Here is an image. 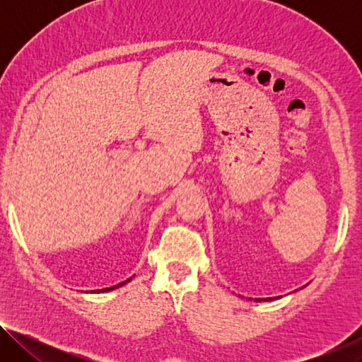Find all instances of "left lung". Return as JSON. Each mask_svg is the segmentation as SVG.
I'll return each instance as SVG.
<instances>
[{"mask_svg": "<svg viewBox=\"0 0 362 362\" xmlns=\"http://www.w3.org/2000/svg\"><path fill=\"white\" fill-rule=\"evenodd\" d=\"M255 300H260V298H255ZM265 300H272V298H265Z\"/></svg>", "mask_w": 362, "mask_h": 362, "instance_id": "1", "label": "left lung"}]
</instances>
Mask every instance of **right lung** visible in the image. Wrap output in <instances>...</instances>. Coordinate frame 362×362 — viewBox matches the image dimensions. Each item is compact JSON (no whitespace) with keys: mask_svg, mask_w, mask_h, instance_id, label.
I'll return each mask as SVG.
<instances>
[{"mask_svg":"<svg viewBox=\"0 0 362 362\" xmlns=\"http://www.w3.org/2000/svg\"><path fill=\"white\" fill-rule=\"evenodd\" d=\"M131 279H127V281H124V283H119L118 286H113V287H107V289H100V291H97V292H107V291H112V289H116V287H119V286H122V284H126V283H129Z\"/></svg>","mask_w":362,"mask_h":362,"instance_id":"right-lung-1","label":"right lung"}]
</instances>
